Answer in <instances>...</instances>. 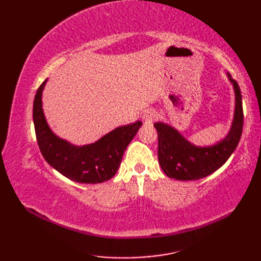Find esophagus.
<instances>
[{
  "instance_id": "1",
  "label": "esophagus",
  "mask_w": 261,
  "mask_h": 261,
  "mask_svg": "<svg viewBox=\"0 0 261 261\" xmlns=\"http://www.w3.org/2000/svg\"><path fill=\"white\" fill-rule=\"evenodd\" d=\"M156 118H157L156 113H154L152 110H148V111H146L145 113H143L142 121H143V123L150 124V123H152L154 120H156Z\"/></svg>"
}]
</instances>
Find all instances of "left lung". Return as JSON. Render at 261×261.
Here are the masks:
<instances>
[{"mask_svg":"<svg viewBox=\"0 0 261 261\" xmlns=\"http://www.w3.org/2000/svg\"><path fill=\"white\" fill-rule=\"evenodd\" d=\"M233 83L236 113L229 135L218 145L206 148L193 146L173 127L157 122L153 126L158 134V160L164 173L178 180H196L214 173L236 150L243 127V109L240 87Z\"/></svg>","mask_w":261,"mask_h":261,"instance_id":"1","label":"left lung"}]
</instances>
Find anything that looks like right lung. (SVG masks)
<instances>
[{
    "instance_id": "obj_1",
    "label": "right lung",
    "mask_w": 261,
    "mask_h": 261,
    "mask_svg": "<svg viewBox=\"0 0 261 261\" xmlns=\"http://www.w3.org/2000/svg\"><path fill=\"white\" fill-rule=\"evenodd\" d=\"M45 84L46 81L39 86L33 101V123L43 158L60 174L77 182L97 184L112 178L141 122L116 127L92 145L71 146L55 136L47 124L41 108V93Z\"/></svg>"
}]
</instances>
